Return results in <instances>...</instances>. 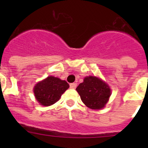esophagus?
Wrapping results in <instances>:
<instances>
[{"instance_id": "obj_1", "label": "esophagus", "mask_w": 148, "mask_h": 148, "mask_svg": "<svg viewBox=\"0 0 148 148\" xmlns=\"http://www.w3.org/2000/svg\"><path fill=\"white\" fill-rule=\"evenodd\" d=\"M69 86H70V88H71V89H75V88L77 87V84H76V83H71L69 84Z\"/></svg>"}]
</instances>
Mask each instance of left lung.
Wrapping results in <instances>:
<instances>
[{
  "label": "left lung",
  "instance_id": "obj_1",
  "mask_svg": "<svg viewBox=\"0 0 148 148\" xmlns=\"http://www.w3.org/2000/svg\"><path fill=\"white\" fill-rule=\"evenodd\" d=\"M76 90L84 104L92 110H100L104 107L111 95L108 85L100 79L92 76L85 77Z\"/></svg>",
  "mask_w": 148,
  "mask_h": 148
}]
</instances>
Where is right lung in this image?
<instances>
[{
	"label": "right lung",
	"instance_id": "1",
	"mask_svg": "<svg viewBox=\"0 0 148 148\" xmlns=\"http://www.w3.org/2000/svg\"><path fill=\"white\" fill-rule=\"evenodd\" d=\"M69 87L64 80L49 77L35 86L34 95L37 101L44 106H50L60 99L62 94Z\"/></svg>",
	"mask_w": 148,
	"mask_h": 148
}]
</instances>
